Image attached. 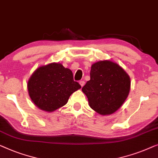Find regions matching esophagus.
<instances>
[{
	"instance_id": "esophagus-1",
	"label": "esophagus",
	"mask_w": 158,
	"mask_h": 158,
	"mask_svg": "<svg viewBox=\"0 0 158 158\" xmlns=\"http://www.w3.org/2000/svg\"><path fill=\"white\" fill-rule=\"evenodd\" d=\"M84 84H85V82H84V81H79V84H80V85H81V87L84 85Z\"/></svg>"
}]
</instances>
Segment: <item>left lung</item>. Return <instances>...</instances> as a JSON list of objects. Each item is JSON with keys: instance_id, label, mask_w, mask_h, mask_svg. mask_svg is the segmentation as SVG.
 I'll return each instance as SVG.
<instances>
[{"instance_id": "obj_1", "label": "left lung", "mask_w": 158, "mask_h": 158, "mask_svg": "<svg viewBox=\"0 0 158 158\" xmlns=\"http://www.w3.org/2000/svg\"><path fill=\"white\" fill-rule=\"evenodd\" d=\"M130 77L119 64L104 60L92 64L90 80L81 90L93 110L109 115L123 105L130 93Z\"/></svg>"}]
</instances>
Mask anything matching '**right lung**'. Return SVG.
I'll use <instances>...</instances> for the list:
<instances>
[{
  "instance_id": "obj_1",
  "label": "right lung",
  "mask_w": 158,
  "mask_h": 158,
  "mask_svg": "<svg viewBox=\"0 0 158 158\" xmlns=\"http://www.w3.org/2000/svg\"><path fill=\"white\" fill-rule=\"evenodd\" d=\"M27 88L38 108L52 112L65 105L71 94L81 86L74 81L69 69L54 62L36 69L28 79Z\"/></svg>"
}]
</instances>
